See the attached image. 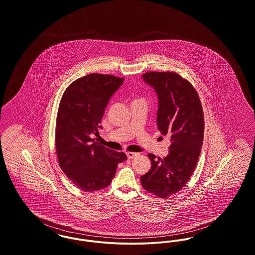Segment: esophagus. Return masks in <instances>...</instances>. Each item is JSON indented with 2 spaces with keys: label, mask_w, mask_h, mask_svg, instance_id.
<instances>
[{
  "label": "esophagus",
  "mask_w": 255,
  "mask_h": 255,
  "mask_svg": "<svg viewBox=\"0 0 255 255\" xmlns=\"http://www.w3.org/2000/svg\"><path fill=\"white\" fill-rule=\"evenodd\" d=\"M138 155V153H135V152H127V156H128V159L131 160L134 159L136 156Z\"/></svg>",
  "instance_id": "obj_1"
}]
</instances>
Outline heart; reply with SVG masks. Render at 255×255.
Wrapping results in <instances>:
<instances>
[{
  "instance_id": "b5f03b06",
  "label": "heart",
  "mask_w": 255,
  "mask_h": 255,
  "mask_svg": "<svg viewBox=\"0 0 255 255\" xmlns=\"http://www.w3.org/2000/svg\"><path fill=\"white\" fill-rule=\"evenodd\" d=\"M136 101H144V100H143V99H138V100H136Z\"/></svg>"
}]
</instances>
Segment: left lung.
Segmentation results:
<instances>
[{
  "label": "left lung",
  "mask_w": 255,
  "mask_h": 255,
  "mask_svg": "<svg viewBox=\"0 0 255 255\" xmlns=\"http://www.w3.org/2000/svg\"><path fill=\"white\" fill-rule=\"evenodd\" d=\"M143 79L157 92L158 129L170 138V145L165 158L147 154L151 168L141 176V184L166 198L184 188L194 172L204 139V112L196 89L176 72L148 71Z\"/></svg>",
  "instance_id": "1"
}]
</instances>
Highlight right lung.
Segmentation results:
<instances>
[{"label":"right lung","mask_w":255,"mask_h":255,"mask_svg":"<svg viewBox=\"0 0 255 255\" xmlns=\"http://www.w3.org/2000/svg\"><path fill=\"white\" fill-rule=\"evenodd\" d=\"M124 78L90 73L72 82L59 104L55 147L60 167L83 191H97L111 185L124 152L111 150L92 138L105 109Z\"/></svg>","instance_id":"right-lung-1"}]
</instances>
